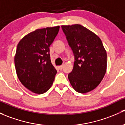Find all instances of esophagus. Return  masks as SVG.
Wrapping results in <instances>:
<instances>
[{"label": "esophagus", "mask_w": 125, "mask_h": 125, "mask_svg": "<svg viewBox=\"0 0 125 125\" xmlns=\"http://www.w3.org/2000/svg\"><path fill=\"white\" fill-rule=\"evenodd\" d=\"M63 65L59 66V69H60V70H62V69H63Z\"/></svg>", "instance_id": "1"}]
</instances>
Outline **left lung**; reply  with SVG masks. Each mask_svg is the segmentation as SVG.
Here are the masks:
<instances>
[{"label": "left lung", "mask_w": 125, "mask_h": 125, "mask_svg": "<svg viewBox=\"0 0 125 125\" xmlns=\"http://www.w3.org/2000/svg\"><path fill=\"white\" fill-rule=\"evenodd\" d=\"M75 61L68 79L75 91L85 94L100 84L107 70V52L102 41L80 24L62 26Z\"/></svg>", "instance_id": "obj_1"}]
</instances>
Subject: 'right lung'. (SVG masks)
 Returning <instances> with one entry per match:
<instances>
[{
  "mask_svg": "<svg viewBox=\"0 0 125 125\" xmlns=\"http://www.w3.org/2000/svg\"><path fill=\"white\" fill-rule=\"evenodd\" d=\"M60 26L39 29L24 36L14 57L17 77L22 84L32 92L45 93L52 86L57 71L51 62L50 46Z\"/></svg>",
  "mask_w": 125,
  "mask_h": 125,
  "instance_id": "obj_1",
  "label": "right lung"
}]
</instances>
